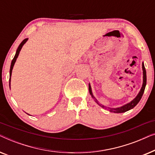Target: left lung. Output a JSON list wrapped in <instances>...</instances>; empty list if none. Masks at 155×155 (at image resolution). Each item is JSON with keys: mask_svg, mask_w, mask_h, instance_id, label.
Listing matches in <instances>:
<instances>
[{"mask_svg": "<svg viewBox=\"0 0 155 155\" xmlns=\"http://www.w3.org/2000/svg\"><path fill=\"white\" fill-rule=\"evenodd\" d=\"M143 86H142V88L140 92L138 93V94L137 95V97L133 99V101H131L130 102H129L127 104L123 106V107H118V108H116V109H114V108H107L105 107L103 105H100L98 102V101L95 99V97L93 96L92 92V89H91V86L90 84H89V92H90V94L93 99H94V101L98 104L99 105H100L102 108H104V109H108L109 110V111L111 112H114V113H124V112H126L127 111H129V110L132 109L133 108H134L135 106L137 104V103L139 102L140 100L142 97H143V94L144 93V91H145V86H146V83H147V75H146V70L145 68V65H144V63H143Z\"/></svg>", "mask_w": 155, "mask_h": 155, "instance_id": "8db88e82", "label": "left lung"}]
</instances>
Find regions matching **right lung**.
<instances>
[{
    "mask_svg": "<svg viewBox=\"0 0 155 155\" xmlns=\"http://www.w3.org/2000/svg\"><path fill=\"white\" fill-rule=\"evenodd\" d=\"M27 39H25L22 42H21V44H20V45H19L18 49H17V51H16V54H15V55L14 58H13V59H12V62H11V65H10V79H9L10 86V79H11L12 71V68H13L14 64H15V63L17 58H18V57L19 56V54H20V51L21 48H22L23 45H24V44L26 43V41H27Z\"/></svg>",
    "mask_w": 155,
    "mask_h": 155,
    "instance_id": "right-lung-1",
    "label": "right lung"
}]
</instances>
